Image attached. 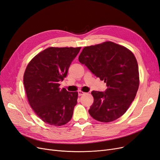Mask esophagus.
<instances>
[{"label":"esophagus","mask_w":160,"mask_h":160,"mask_svg":"<svg viewBox=\"0 0 160 160\" xmlns=\"http://www.w3.org/2000/svg\"><path fill=\"white\" fill-rule=\"evenodd\" d=\"M85 93V92L82 91H81V90H79V91H78V95H79V96H81V95H84Z\"/></svg>","instance_id":"obj_1"}]
</instances>
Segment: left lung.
Instances as JSON below:
<instances>
[{"label":"left lung","instance_id":"left-lung-1","mask_svg":"<svg viewBox=\"0 0 160 160\" xmlns=\"http://www.w3.org/2000/svg\"><path fill=\"white\" fill-rule=\"evenodd\" d=\"M79 61L104 81L105 92L93 91L90 115L98 122L108 123L122 116L134 100L139 85L138 64L128 48L111 41L85 47Z\"/></svg>","mask_w":160,"mask_h":160}]
</instances>
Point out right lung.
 <instances>
[{"label": "right lung", "mask_w": 160, "mask_h": 160, "mask_svg": "<svg viewBox=\"0 0 160 160\" xmlns=\"http://www.w3.org/2000/svg\"><path fill=\"white\" fill-rule=\"evenodd\" d=\"M81 47H49L28 62L23 76L27 98L34 112L46 123L61 126L71 119L78 92L60 89L59 82Z\"/></svg>", "instance_id": "right-lung-1"}]
</instances>
